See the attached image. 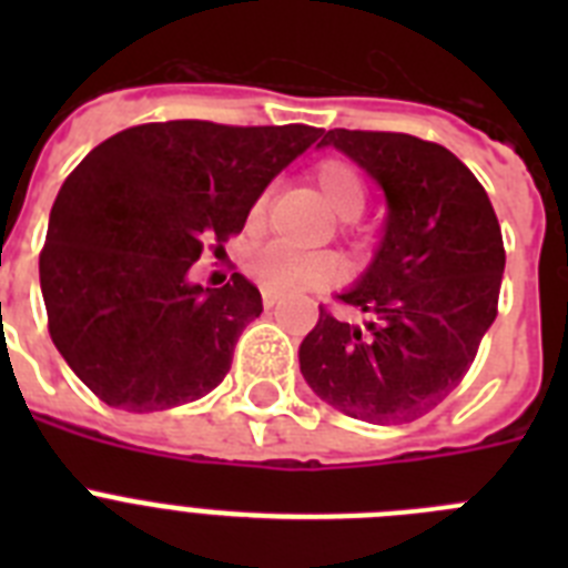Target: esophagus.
<instances>
[{"mask_svg":"<svg viewBox=\"0 0 568 568\" xmlns=\"http://www.w3.org/2000/svg\"><path fill=\"white\" fill-rule=\"evenodd\" d=\"M278 298L281 295L278 293H273V290H261V301H264V307H275V304H278Z\"/></svg>","mask_w":568,"mask_h":568,"instance_id":"esophagus-1","label":"esophagus"}]
</instances>
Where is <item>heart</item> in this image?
Listing matches in <instances>:
<instances>
[{
    "label": "heart",
    "instance_id": "obj_1",
    "mask_svg": "<svg viewBox=\"0 0 568 568\" xmlns=\"http://www.w3.org/2000/svg\"><path fill=\"white\" fill-rule=\"evenodd\" d=\"M313 182L321 199L338 219H358L366 204V187L358 170L344 159H324L313 168ZM267 199L261 195L250 207V222H258ZM250 275L273 293H301V290L329 287L344 275L338 255L324 250H293L281 241H270L247 264Z\"/></svg>",
    "mask_w": 568,
    "mask_h": 568
}]
</instances>
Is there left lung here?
<instances>
[{
    "label": "left lung",
    "mask_w": 568,
    "mask_h": 568,
    "mask_svg": "<svg viewBox=\"0 0 568 568\" xmlns=\"http://www.w3.org/2000/svg\"><path fill=\"white\" fill-rule=\"evenodd\" d=\"M386 195L373 264L338 298L364 327L318 307L301 341V375L321 400L369 424H409L469 373L498 315L504 235L484 184L458 155L409 133H324Z\"/></svg>",
    "instance_id": "left-lung-1"
}]
</instances>
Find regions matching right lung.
<instances>
[{
    "mask_svg": "<svg viewBox=\"0 0 568 568\" xmlns=\"http://www.w3.org/2000/svg\"><path fill=\"white\" fill-rule=\"evenodd\" d=\"M324 130L135 124L64 179L39 255L50 338L90 393L128 413L199 400L222 384L261 293L241 273L190 281L224 250L281 170Z\"/></svg>",
    "mask_w": 568,
    "mask_h": 568,
    "instance_id": "1",
    "label": "right lung"
}]
</instances>
